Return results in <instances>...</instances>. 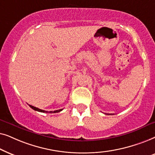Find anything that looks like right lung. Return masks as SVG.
Here are the masks:
<instances>
[{
  "instance_id": "obj_1",
  "label": "right lung",
  "mask_w": 155,
  "mask_h": 155,
  "mask_svg": "<svg viewBox=\"0 0 155 155\" xmlns=\"http://www.w3.org/2000/svg\"><path fill=\"white\" fill-rule=\"evenodd\" d=\"M29 106L31 108H32L33 110H37V111H39V112H42V113H59L60 112V111H61L63 110V109H59V110H54V111H45L44 110H41V109L38 108H36V107H34L32 106H31V105H29Z\"/></svg>"
}]
</instances>
